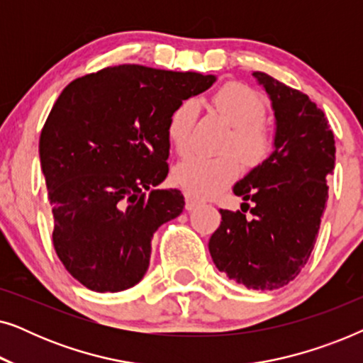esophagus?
Listing matches in <instances>:
<instances>
[{"mask_svg": "<svg viewBox=\"0 0 363 363\" xmlns=\"http://www.w3.org/2000/svg\"><path fill=\"white\" fill-rule=\"evenodd\" d=\"M200 205V201H196L195 198H191L190 195H186L185 196V208L188 211H191V210H195V208Z\"/></svg>", "mask_w": 363, "mask_h": 363, "instance_id": "obj_1", "label": "esophagus"}]
</instances>
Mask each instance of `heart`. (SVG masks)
I'll return each mask as SVG.
<instances>
[{
  "label": "heart",
  "mask_w": 363,
  "mask_h": 363,
  "mask_svg": "<svg viewBox=\"0 0 363 363\" xmlns=\"http://www.w3.org/2000/svg\"><path fill=\"white\" fill-rule=\"evenodd\" d=\"M211 107L231 125L225 150H236L250 167L267 160L274 150V130L264 121L266 104L256 91L241 82H226L211 96ZM198 107L193 101H183L172 112L167 123V137L178 153L191 145V132ZM241 172V160L235 152L218 157L193 153L173 168V180L188 195L211 198L236 180Z\"/></svg>",
  "instance_id": "heart-1"
}]
</instances>
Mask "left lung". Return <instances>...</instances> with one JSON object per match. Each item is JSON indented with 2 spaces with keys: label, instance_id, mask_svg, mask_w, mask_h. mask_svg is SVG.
<instances>
[{
  "label": "left lung",
  "instance_id": "left-lung-1",
  "mask_svg": "<svg viewBox=\"0 0 363 363\" xmlns=\"http://www.w3.org/2000/svg\"><path fill=\"white\" fill-rule=\"evenodd\" d=\"M271 99L274 152L233 188L242 211L220 210L208 242L218 269L247 289L272 291L299 274L315 245L335 165V140L324 112L306 94L252 72ZM252 218H246L244 206Z\"/></svg>",
  "mask_w": 363,
  "mask_h": 363
}]
</instances>
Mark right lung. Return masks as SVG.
Listing matches in <instances>:
<instances>
[{
  "label": "right lung",
  "instance_id": "right-lung-1",
  "mask_svg": "<svg viewBox=\"0 0 363 363\" xmlns=\"http://www.w3.org/2000/svg\"><path fill=\"white\" fill-rule=\"evenodd\" d=\"M215 81L123 64L76 79L57 97L39 158L54 250L87 289L125 291L145 276L153 233L185 206L180 190L155 188L168 175V118Z\"/></svg>",
  "mask_w": 363,
  "mask_h": 363
}]
</instances>
